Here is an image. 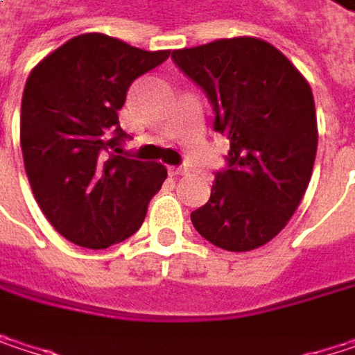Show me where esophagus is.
<instances>
[{
    "mask_svg": "<svg viewBox=\"0 0 355 355\" xmlns=\"http://www.w3.org/2000/svg\"><path fill=\"white\" fill-rule=\"evenodd\" d=\"M168 173H171L173 177H178V175H184L187 168H184V166H168Z\"/></svg>",
    "mask_w": 355,
    "mask_h": 355,
    "instance_id": "1",
    "label": "esophagus"
}]
</instances>
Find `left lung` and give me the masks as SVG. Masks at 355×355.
I'll return each instance as SVG.
<instances>
[{
  "mask_svg": "<svg viewBox=\"0 0 355 355\" xmlns=\"http://www.w3.org/2000/svg\"><path fill=\"white\" fill-rule=\"evenodd\" d=\"M178 69L211 103L214 129L228 135V166L205 205L191 211L211 245L245 252L277 236L313 175L319 131L309 82L273 44L220 38L173 51Z\"/></svg>",
  "mask_w": 355,
  "mask_h": 355,
  "instance_id": "1",
  "label": "left lung"
}]
</instances>
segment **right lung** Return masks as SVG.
Returning a JSON list of instances; mask_svg holds the SVG:
<instances>
[{
	"instance_id": "add662e5",
	"label": "right lung",
	"mask_w": 355,
	"mask_h": 355,
	"mask_svg": "<svg viewBox=\"0 0 355 355\" xmlns=\"http://www.w3.org/2000/svg\"><path fill=\"white\" fill-rule=\"evenodd\" d=\"M98 33L73 36L31 71L20 146L36 203L69 243L107 248L135 234L166 168L123 152L119 110L133 80L168 59Z\"/></svg>"
}]
</instances>
